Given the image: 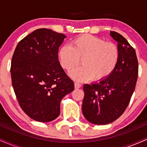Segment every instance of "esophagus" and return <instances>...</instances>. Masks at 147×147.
I'll use <instances>...</instances> for the list:
<instances>
[{
    "mask_svg": "<svg viewBox=\"0 0 147 147\" xmlns=\"http://www.w3.org/2000/svg\"><path fill=\"white\" fill-rule=\"evenodd\" d=\"M81 86H82V84H79V83H77V82H75V88L76 89L79 88H81Z\"/></svg>",
    "mask_w": 147,
    "mask_h": 147,
    "instance_id": "34e87169",
    "label": "esophagus"
}]
</instances>
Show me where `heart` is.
<instances>
[{
  "label": "heart",
  "mask_w": 147,
  "mask_h": 147,
  "mask_svg": "<svg viewBox=\"0 0 147 147\" xmlns=\"http://www.w3.org/2000/svg\"><path fill=\"white\" fill-rule=\"evenodd\" d=\"M61 65L70 71L77 66L81 59L82 65L70 72V76L78 82L92 79L101 82L108 78L117 66L119 59V49L117 45L106 42L99 37L90 34L77 36L72 46L64 45L59 49Z\"/></svg>",
  "instance_id": "b5f03b06"
}]
</instances>
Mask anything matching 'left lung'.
<instances>
[{"label": "left lung", "instance_id": "1", "mask_svg": "<svg viewBox=\"0 0 147 147\" xmlns=\"http://www.w3.org/2000/svg\"><path fill=\"white\" fill-rule=\"evenodd\" d=\"M110 35L117 42L119 59L108 78L84 84L82 113L88 122L104 125L114 122L123 114L134 92L138 75L136 50L127 40L116 32Z\"/></svg>", "mask_w": 147, "mask_h": 147}]
</instances>
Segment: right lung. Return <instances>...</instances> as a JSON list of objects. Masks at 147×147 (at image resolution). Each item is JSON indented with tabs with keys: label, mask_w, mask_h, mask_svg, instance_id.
Returning <instances> with one entry per match:
<instances>
[{
	"label": "right lung",
	"mask_w": 147,
	"mask_h": 147,
	"mask_svg": "<svg viewBox=\"0 0 147 147\" xmlns=\"http://www.w3.org/2000/svg\"><path fill=\"white\" fill-rule=\"evenodd\" d=\"M65 36L41 28L23 38L11 63V83L18 104L30 118L48 122L60 114L61 100L74 90L58 60Z\"/></svg>",
	"instance_id": "obj_1"
}]
</instances>
